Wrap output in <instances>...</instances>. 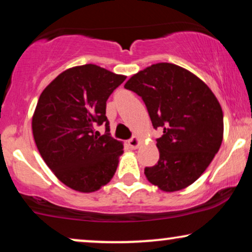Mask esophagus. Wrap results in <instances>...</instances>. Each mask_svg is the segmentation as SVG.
<instances>
[{
    "label": "esophagus",
    "instance_id": "obj_1",
    "mask_svg": "<svg viewBox=\"0 0 252 252\" xmlns=\"http://www.w3.org/2000/svg\"><path fill=\"white\" fill-rule=\"evenodd\" d=\"M128 143H129L131 149H137L138 145H139V139L137 137H132V138L129 139Z\"/></svg>",
    "mask_w": 252,
    "mask_h": 252
}]
</instances>
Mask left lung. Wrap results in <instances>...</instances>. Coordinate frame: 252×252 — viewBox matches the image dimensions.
<instances>
[{
  "mask_svg": "<svg viewBox=\"0 0 252 252\" xmlns=\"http://www.w3.org/2000/svg\"><path fill=\"white\" fill-rule=\"evenodd\" d=\"M142 97L157 138L159 159L147 166L148 181L166 192L192 184L208 168L223 139V111L202 80L172 63H156L126 82Z\"/></svg>",
  "mask_w": 252,
  "mask_h": 252,
  "instance_id": "8db88e82",
  "label": "left lung"
}]
</instances>
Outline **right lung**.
Masks as SVG:
<instances>
[{
	"label": "right lung",
	"instance_id": "right-lung-1",
	"mask_svg": "<svg viewBox=\"0 0 252 252\" xmlns=\"http://www.w3.org/2000/svg\"><path fill=\"white\" fill-rule=\"evenodd\" d=\"M126 76L95 64L60 74L42 92L32 116V135L42 158L66 187L93 192L113 178L123 144L110 136L105 108ZM106 124V134L94 131Z\"/></svg>",
	"mask_w": 252,
	"mask_h": 252
}]
</instances>
